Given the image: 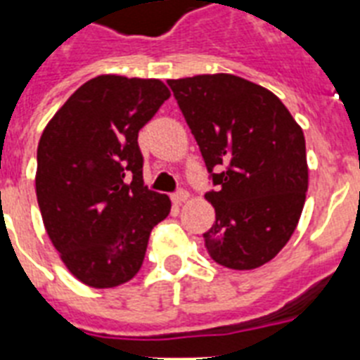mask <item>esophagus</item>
Listing matches in <instances>:
<instances>
[{
    "instance_id": "1",
    "label": "esophagus",
    "mask_w": 360,
    "mask_h": 360,
    "mask_svg": "<svg viewBox=\"0 0 360 360\" xmlns=\"http://www.w3.org/2000/svg\"><path fill=\"white\" fill-rule=\"evenodd\" d=\"M172 200H174L175 205H181V203H185L186 200H188V192H186V191L175 192L174 196H172Z\"/></svg>"
}]
</instances>
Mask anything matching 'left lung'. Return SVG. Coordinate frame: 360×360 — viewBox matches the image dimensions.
Instances as JSON below:
<instances>
[{"label": "left lung", "mask_w": 360, "mask_h": 360, "mask_svg": "<svg viewBox=\"0 0 360 360\" xmlns=\"http://www.w3.org/2000/svg\"><path fill=\"white\" fill-rule=\"evenodd\" d=\"M217 191L203 233L214 262L248 271L293 236L308 191L304 134L274 93L233 75L168 80Z\"/></svg>", "instance_id": "8db88e82"}]
</instances>
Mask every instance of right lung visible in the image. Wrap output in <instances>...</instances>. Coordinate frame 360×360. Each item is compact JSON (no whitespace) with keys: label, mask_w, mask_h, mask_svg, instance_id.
Segmentation results:
<instances>
[{"label":"right lung","mask_w":360,"mask_h":360,"mask_svg":"<svg viewBox=\"0 0 360 360\" xmlns=\"http://www.w3.org/2000/svg\"><path fill=\"white\" fill-rule=\"evenodd\" d=\"M169 89L155 78L103 75L56 112L37 149V202L61 262L89 288L134 278L151 230L169 214L143 185L138 132Z\"/></svg>","instance_id":"1"}]
</instances>
